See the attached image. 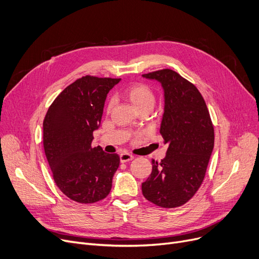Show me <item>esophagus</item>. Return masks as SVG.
Instances as JSON below:
<instances>
[{
  "mask_svg": "<svg viewBox=\"0 0 259 259\" xmlns=\"http://www.w3.org/2000/svg\"><path fill=\"white\" fill-rule=\"evenodd\" d=\"M134 159V156L132 154L127 153V152H123L120 154V160L121 162H127L130 160H133Z\"/></svg>",
  "mask_w": 259,
  "mask_h": 259,
  "instance_id": "obj_1",
  "label": "esophagus"
}]
</instances>
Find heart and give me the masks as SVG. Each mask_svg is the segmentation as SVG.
I'll return each mask as SVG.
<instances>
[{"label": "heart", "instance_id": "1", "mask_svg": "<svg viewBox=\"0 0 259 259\" xmlns=\"http://www.w3.org/2000/svg\"><path fill=\"white\" fill-rule=\"evenodd\" d=\"M125 96L133 103L139 111L143 109L151 110L156 103V95L154 90L143 82H136L131 85L126 91ZM113 107V100H109L106 105V111L109 113Z\"/></svg>", "mask_w": 259, "mask_h": 259}]
</instances>
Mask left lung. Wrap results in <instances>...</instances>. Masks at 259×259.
Wrapping results in <instances>:
<instances>
[{
    "instance_id": "1",
    "label": "left lung",
    "mask_w": 259,
    "mask_h": 259,
    "mask_svg": "<svg viewBox=\"0 0 259 259\" xmlns=\"http://www.w3.org/2000/svg\"><path fill=\"white\" fill-rule=\"evenodd\" d=\"M142 76L158 80L163 88L160 134L169 144L160 162L153 159L152 173L142 183V193L160 207H179L203 183L213 149V125L198 88L178 72L162 69Z\"/></svg>"
}]
</instances>
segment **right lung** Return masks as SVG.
Returning a JSON list of instances; mask_svg holds the SVG:
<instances>
[{
  "label": "right lung",
  "mask_w": 259,
  "mask_h": 259,
  "mask_svg": "<svg viewBox=\"0 0 259 259\" xmlns=\"http://www.w3.org/2000/svg\"><path fill=\"white\" fill-rule=\"evenodd\" d=\"M120 78L86 75L60 92L44 120V149L52 175L65 195L81 204L109 194L118 154L91 146L109 90Z\"/></svg>",
  "instance_id": "obj_1"
}]
</instances>
